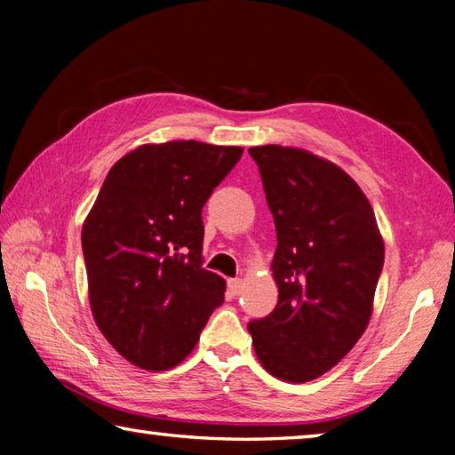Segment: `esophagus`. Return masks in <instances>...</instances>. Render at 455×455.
Returning a JSON list of instances; mask_svg holds the SVG:
<instances>
[{
  "mask_svg": "<svg viewBox=\"0 0 455 455\" xmlns=\"http://www.w3.org/2000/svg\"><path fill=\"white\" fill-rule=\"evenodd\" d=\"M228 291L233 292V295H241L243 281H241V279H230V281H228Z\"/></svg>",
  "mask_w": 455,
  "mask_h": 455,
  "instance_id": "34e87169",
  "label": "esophagus"
}]
</instances>
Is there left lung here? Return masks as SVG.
<instances>
[{"mask_svg":"<svg viewBox=\"0 0 455 455\" xmlns=\"http://www.w3.org/2000/svg\"><path fill=\"white\" fill-rule=\"evenodd\" d=\"M276 228L275 311L249 323L268 373L305 383L335 367L373 313L385 246L363 190L337 164L291 146L249 148Z\"/></svg>","mask_w":455,"mask_h":455,"instance_id":"8db88e82","label":"left lung"}]
</instances>
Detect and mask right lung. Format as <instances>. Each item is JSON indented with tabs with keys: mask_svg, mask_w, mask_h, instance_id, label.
Instances as JSON below:
<instances>
[{
	"mask_svg": "<svg viewBox=\"0 0 455 455\" xmlns=\"http://www.w3.org/2000/svg\"><path fill=\"white\" fill-rule=\"evenodd\" d=\"M241 146L142 144L110 168L82 227L98 329L130 363L166 371L195 349L227 283L203 268V206Z\"/></svg>",
	"mask_w": 455,
	"mask_h": 455,
	"instance_id": "obj_1",
	"label": "right lung"
}]
</instances>
